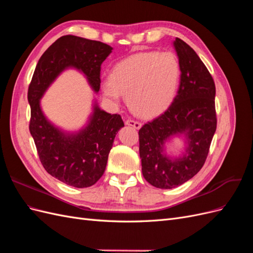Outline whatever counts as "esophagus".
Masks as SVG:
<instances>
[{
	"mask_svg": "<svg viewBox=\"0 0 253 253\" xmlns=\"http://www.w3.org/2000/svg\"><path fill=\"white\" fill-rule=\"evenodd\" d=\"M125 124H126V126H133V127H134V128H136V129H139V128L141 127V124H140V122H138V121H135V120H132V119H126Z\"/></svg>",
	"mask_w": 253,
	"mask_h": 253,
	"instance_id": "esophagus-1",
	"label": "esophagus"
}]
</instances>
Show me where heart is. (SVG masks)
<instances>
[{
    "mask_svg": "<svg viewBox=\"0 0 253 253\" xmlns=\"http://www.w3.org/2000/svg\"><path fill=\"white\" fill-rule=\"evenodd\" d=\"M180 78L177 58L170 51H142L114 66L111 79L102 82V91L118 102L127 96L131 111L141 118L163 114L175 97Z\"/></svg>",
    "mask_w": 253,
    "mask_h": 253,
    "instance_id": "obj_1",
    "label": "heart"
}]
</instances>
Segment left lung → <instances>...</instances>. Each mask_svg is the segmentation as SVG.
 <instances>
[{
	"instance_id": "left-lung-1",
	"label": "left lung",
	"mask_w": 253,
	"mask_h": 253,
	"mask_svg": "<svg viewBox=\"0 0 253 253\" xmlns=\"http://www.w3.org/2000/svg\"><path fill=\"white\" fill-rule=\"evenodd\" d=\"M180 67V82L172 104L159 117L139 129L142 175L152 186L172 189L200 172L216 131L215 84L192 47L179 38L174 41ZM183 134L186 149L178 159L165 154L164 144Z\"/></svg>"
}]
</instances>
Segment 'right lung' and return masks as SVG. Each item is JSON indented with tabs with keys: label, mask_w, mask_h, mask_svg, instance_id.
Masks as SVG:
<instances>
[{
	"label": "right lung",
	"mask_w": 253,
	"mask_h": 253,
	"mask_svg": "<svg viewBox=\"0 0 253 253\" xmlns=\"http://www.w3.org/2000/svg\"><path fill=\"white\" fill-rule=\"evenodd\" d=\"M112 50L110 45L99 41L72 35L61 37L40 58L28 87L29 131L40 162L48 174L75 188H87L100 179L115 136L125 124L120 115L106 113L95 102L87 126L78 133H66L44 116L40 99L58 76L70 67L83 73L97 93L101 64Z\"/></svg>",
	"instance_id": "right-lung-1"
}]
</instances>
